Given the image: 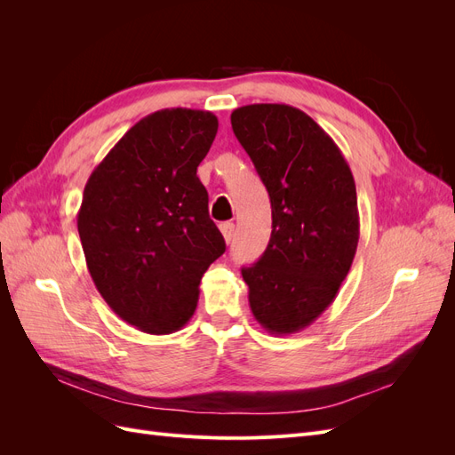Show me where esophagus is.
Masks as SVG:
<instances>
[{"label": "esophagus", "instance_id": "obj_1", "mask_svg": "<svg viewBox=\"0 0 455 455\" xmlns=\"http://www.w3.org/2000/svg\"><path fill=\"white\" fill-rule=\"evenodd\" d=\"M220 231H222L226 243H231L233 233H235V226H233L231 222H224V224H220Z\"/></svg>", "mask_w": 455, "mask_h": 455}]
</instances>
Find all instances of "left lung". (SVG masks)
Masks as SVG:
<instances>
[{
	"label": "left lung",
	"instance_id": "8db88e82",
	"mask_svg": "<svg viewBox=\"0 0 455 455\" xmlns=\"http://www.w3.org/2000/svg\"><path fill=\"white\" fill-rule=\"evenodd\" d=\"M231 127L271 201V239L243 267L254 319L271 334H294L332 304L359 244L349 164L316 123L288 104L233 109Z\"/></svg>",
	"mask_w": 455,
	"mask_h": 455
}]
</instances>
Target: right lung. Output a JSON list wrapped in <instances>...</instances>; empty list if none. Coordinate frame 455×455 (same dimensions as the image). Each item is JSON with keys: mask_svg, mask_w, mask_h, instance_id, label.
Here are the masks:
<instances>
[{"mask_svg": "<svg viewBox=\"0 0 455 455\" xmlns=\"http://www.w3.org/2000/svg\"><path fill=\"white\" fill-rule=\"evenodd\" d=\"M216 132L211 112L159 109L123 134L85 184L77 231L92 283L146 334L191 319L203 273L226 252L197 176Z\"/></svg>", "mask_w": 455, "mask_h": 455, "instance_id": "obj_1", "label": "right lung"}]
</instances>
